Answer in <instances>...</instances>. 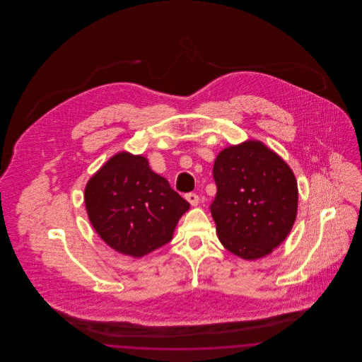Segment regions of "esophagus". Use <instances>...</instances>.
I'll use <instances>...</instances> for the list:
<instances>
[{
    "instance_id": "obj_1",
    "label": "esophagus",
    "mask_w": 362,
    "mask_h": 362,
    "mask_svg": "<svg viewBox=\"0 0 362 362\" xmlns=\"http://www.w3.org/2000/svg\"><path fill=\"white\" fill-rule=\"evenodd\" d=\"M186 199L189 201V205H192V206H197V205L199 204V197H198L195 192L186 194Z\"/></svg>"
}]
</instances>
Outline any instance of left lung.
<instances>
[{
    "label": "left lung",
    "mask_w": 362,
    "mask_h": 362,
    "mask_svg": "<svg viewBox=\"0 0 362 362\" xmlns=\"http://www.w3.org/2000/svg\"><path fill=\"white\" fill-rule=\"evenodd\" d=\"M210 211L225 248L243 259L270 254L286 239L297 211V182L288 164L258 141L230 146L213 167Z\"/></svg>",
    "instance_id": "obj_1"
}]
</instances>
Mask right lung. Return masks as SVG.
I'll use <instances>...</instances> for the list:
<instances>
[{
  "label": "right lung",
  "mask_w": 362,
  "mask_h": 362,
  "mask_svg": "<svg viewBox=\"0 0 362 362\" xmlns=\"http://www.w3.org/2000/svg\"><path fill=\"white\" fill-rule=\"evenodd\" d=\"M88 217L110 247L130 257L146 255L173 239L189 204L142 156L110 158L86 189Z\"/></svg>",
  "instance_id": "add662e5"
}]
</instances>
